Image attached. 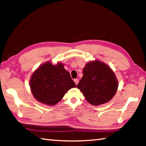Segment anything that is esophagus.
<instances>
[{
  "label": "esophagus",
  "mask_w": 146,
  "mask_h": 146,
  "mask_svg": "<svg viewBox=\"0 0 146 146\" xmlns=\"http://www.w3.org/2000/svg\"><path fill=\"white\" fill-rule=\"evenodd\" d=\"M74 82L75 83V84H76V85H77L78 83V82H79V80H78V79H74Z\"/></svg>",
  "instance_id": "obj_1"
}]
</instances>
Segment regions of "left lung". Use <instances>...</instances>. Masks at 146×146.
<instances>
[{"label":"left lung","instance_id":"1","mask_svg":"<svg viewBox=\"0 0 146 146\" xmlns=\"http://www.w3.org/2000/svg\"><path fill=\"white\" fill-rule=\"evenodd\" d=\"M83 74L77 88L88 102L100 105L108 102L114 97L118 82L113 71L106 64L98 60L87 63Z\"/></svg>","mask_w":146,"mask_h":146}]
</instances>
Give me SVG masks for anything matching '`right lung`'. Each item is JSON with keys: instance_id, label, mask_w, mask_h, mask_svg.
Masks as SVG:
<instances>
[{"instance_id": "1", "label": "right lung", "mask_w": 146, "mask_h": 146, "mask_svg": "<svg viewBox=\"0 0 146 146\" xmlns=\"http://www.w3.org/2000/svg\"><path fill=\"white\" fill-rule=\"evenodd\" d=\"M33 96L39 102L49 106L55 105L65 96L68 91L76 86L63 64L53 65L46 62L40 66L30 81Z\"/></svg>"}]
</instances>
